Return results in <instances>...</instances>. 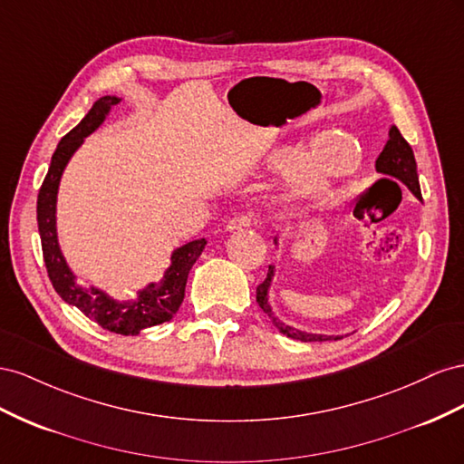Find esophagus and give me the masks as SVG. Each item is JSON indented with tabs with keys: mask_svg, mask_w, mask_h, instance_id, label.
I'll use <instances>...</instances> for the list:
<instances>
[{
	"mask_svg": "<svg viewBox=\"0 0 464 464\" xmlns=\"http://www.w3.org/2000/svg\"><path fill=\"white\" fill-rule=\"evenodd\" d=\"M256 221V216L255 214H241V216H235L233 219L227 221V225H225V229L227 231H241V229H246L250 227Z\"/></svg>",
	"mask_w": 464,
	"mask_h": 464,
	"instance_id": "1",
	"label": "esophagus"
}]
</instances>
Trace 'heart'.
<instances>
[{
    "mask_svg": "<svg viewBox=\"0 0 464 464\" xmlns=\"http://www.w3.org/2000/svg\"><path fill=\"white\" fill-rule=\"evenodd\" d=\"M272 163L280 170L297 169V182L301 188L316 190L323 188L330 180L348 177L362 165V148L342 131H333L316 138L307 155L301 148L280 150Z\"/></svg>",
    "mask_w": 464,
    "mask_h": 464,
    "instance_id": "obj_1",
    "label": "heart"
}]
</instances>
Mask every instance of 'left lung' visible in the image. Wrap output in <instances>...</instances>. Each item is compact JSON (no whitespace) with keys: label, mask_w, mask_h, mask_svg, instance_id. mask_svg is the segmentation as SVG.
Masks as SVG:
<instances>
[{"label":"left lung","mask_w":464,"mask_h":464,"mask_svg":"<svg viewBox=\"0 0 464 464\" xmlns=\"http://www.w3.org/2000/svg\"><path fill=\"white\" fill-rule=\"evenodd\" d=\"M375 169L382 175H389V177H394V179H399L401 182H404L406 187L410 188V192H412L416 198H420V200H421L414 151H412V148H410V143L402 138L401 130L396 126H392L389 130V141H387L385 148H382L381 155L377 157ZM272 276H274V266L268 268L266 280H264L256 287V303L260 305V309L268 314V319L272 321V324L277 330H280L282 334H285L287 338L301 340V342H324V340H338L340 338V336H323V334L301 333V330L291 328L285 323H282L280 319H276V314L272 313L270 303H268V287H270V282H272Z\"/></svg>","instance_id":"8db88e82"}]
</instances>
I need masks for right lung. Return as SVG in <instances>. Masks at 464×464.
Segmentation results:
<instances>
[{
    "instance_id": "right-lung-1",
    "label": "right lung",
    "mask_w": 464,
    "mask_h": 464,
    "mask_svg": "<svg viewBox=\"0 0 464 464\" xmlns=\"http://www.w3.org/2000/svg\"><path fill=\"white\" fill-rule=\"evenodd\" d=\"M118 102H121V99L116 97L99 99L85 114L83 121L62 138L54 155H52V163L44 177L43 187L38 190L36 221L38 233H41L43 256L48 270V277L52 285L58 291V295L68 303V305L77 307L87 319L97 323L104 330H111V333L124 336H136L143 328H150L173 319V314L179 311L184 299L188 272L194 266V262L200 258L206 246V239H198L177 248L173 256H170V266L165 272L161 284H150L143 291H140L136 301H114L101 289H85L75 282V276L72 274L68 264H65L62 256L56 237L58 184L73 151L83 143V140L91 131H95L102 124L104 116H107L109 111Z\"/></svg>"
}]
</instances>
